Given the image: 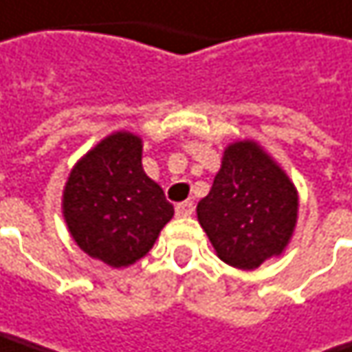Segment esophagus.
I'll list each match as a JSON object with an SVG mask.
<instances>
[{"instance_id": "34e87169", "label": "esophagus", "mask_w": 352, "mask_h": 352, "mask_svg": "<svg viewBox=\"0 0 352 352\" xmlns=\"http://www.w3.org/2000/svg\"><path fill=\"white\" fill-rule=\"evenodd\" d=\"M193 209H195L193 201H183V204H177L175 213L179 217H189L193 213Z\"/></svg>"}]
</instances>
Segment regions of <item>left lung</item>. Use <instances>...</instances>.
<instances>
[{
  "label": "left lung",
  "mask_w": 352,
  "mask_h": 352,
  "mask_svg": "<svg viewBox=\"0 0 352 352\" xmlns=\"http://www.w3.org/2000/svg\"><path fill=\"white\" fill-rule=\"evenodd\" d=\"M296 215L294 183L254 141H238L223 151L211 191L197 204V219L217 256L241 270L280 256L292 238Z\"/></svg>",
  "instance_id": "obj_1"
}]
</instances>
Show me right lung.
Wrapping results in <instances>:
<instances>
[{"label": "right lung", "instance_id": "obj_1", "mask_svg": "<svg viewBox=\"0 0 352 352\" xmlns=\"http://www.w3.org/2000/svg\"><path fill=\"white\" fill-rule=\"evenodd\" d=\"M141 159V137L112 133L74 165L64 187L62 213L70 236L82 252L112 268L144 258L175 213Z\"/></svg>", "mask_w": 352, "mask_h": 352}]
</instances>
